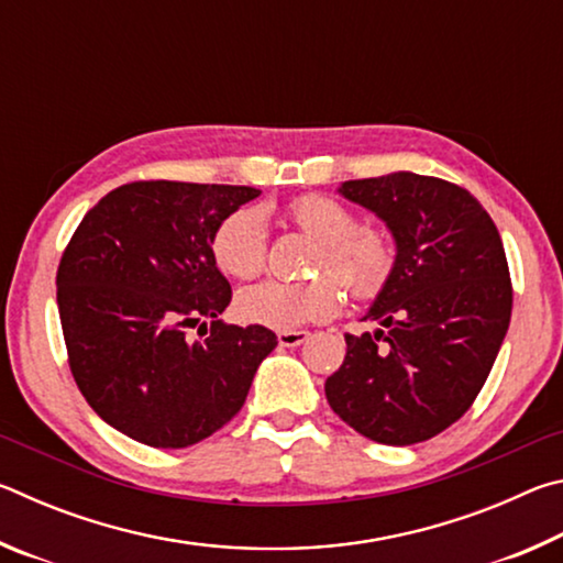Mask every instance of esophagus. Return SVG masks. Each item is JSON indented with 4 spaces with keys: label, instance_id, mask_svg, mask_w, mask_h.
<instances>
[{
    "label": "esophagus",
    "instance_id": "34e87169",
    "mask_svg": "<svg viewBox=\"0 0 563 563\" xmlns=\"http://www.w3.org/2000/svg\"><path fill=\"white\" fill-rule=\"evenodd\" d=\"M308 338H310L308 330H283V332H278V342L283 347H298Z\"/></svg>",
    "mask_w": 563,
    "mask_h": 563
}]
</instances>
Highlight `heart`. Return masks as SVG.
<instances>
[{"label": "heart", "instance_id": "heart-1", "mask_svg": "<svg viewBox=\"0 0 563 563\" xmlns=\"http://www.w3.org/2000/svg\"><path fill=\"white\" fill-rule=\"evenodd\" d=\"M290 221L302 233L316 238L320 251L316 255L318 278L288 283L265 280L241 290L235 310L241 320L273 330H295L308 322H320L335 316L342 305V288L352 298L373 300L393 278L397 251L393 241L375 228L357 223L347 206L330 196H302L288 208ZM211 253L218 268L238 280H251L265 268V221L258 208H238L216 228ZM335 274L334 279L331 275Z\"/></svg>", "mask_w": 563, "mask_h": 563}]
</instances>
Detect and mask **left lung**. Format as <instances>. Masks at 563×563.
<instances>
[{
    "mask_svg": "<svg viewBox=\"0 0 563 563\" xmlns=\"http://www.w3.org/2000/svg\"><path fill=\"white\" fill-rule=\"evenodd\" d=\"M338 190L383 218L397 263L365 316L383 328L345 335L328 402L373 442L432 440L472 407L509 330L511 278L499 231L470 190L434 176L397 170Z\"/></svg>",
    "mask_w": 563,
    "mask_h": 563,
    "instance_id": "8db88e82",
    "label": "left lung"
}]
</instances>
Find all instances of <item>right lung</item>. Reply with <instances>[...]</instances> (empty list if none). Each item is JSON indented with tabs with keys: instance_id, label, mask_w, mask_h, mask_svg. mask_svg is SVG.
I'll return each mask as SVG.
<instances>
[{
	"instance_id": "1",
	"label": "right lung",
	"mask_w": 563,
	"mask_h": 563,
	"mask_svg": "<svg viewBox=\"0 0 563 563\" xmlns=\"http://www.w3.org/2000/svg\"><path fill=\"white\" fill-rule=\"evenodd\" d=\"M251 186L136 180L84 216L56 271L71 375L113 430L158 450L211 437L241 412L278 345L263 325H225L231 283L216 228L258 198ZM199 328V340L187 330Z\"/></svg>"
}]
</instances>
